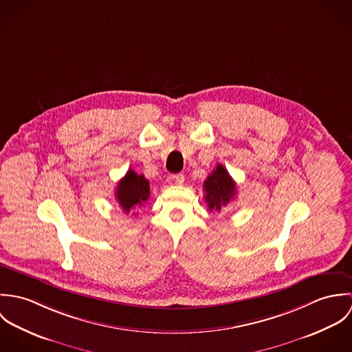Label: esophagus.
I'll return each instance as SVG.
<instances>
[{
    "mask_svg": "<svg viewBox=\"0 0 352 352\" xmlns=\"http://www.w3.org/2000/svg\"><path fill=\"white\" fill-rule=\"evenodd\" d=\"M172 179H173V182H175L177 186H182V184L184 183V175H183V173H176V175L172 176Z\"/></svg>",
    "mask_w": 352,
    "mask_h": 352,
    "instance_id": "obj_1",
    "label": "esophagus"
}]
</instances>
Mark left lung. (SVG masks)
<instances>
[{"mask_svg": "<svg viewBox=\"0 0 352 352\" xmlns=\"http://www.w3.org/2000/svg\"><path fill=\"white\" fill-rule=\"evenodd\" d=\"M204 187V199L208 204L210 210L221 211L223 206L234 199L237 190L236 183L229 175V172L221 164L208 175L203 183Z\"/></svg>", "mask_w": 352, "mask_h": 352, "instance_id": "1", "label": "left lung"}]
</instances>
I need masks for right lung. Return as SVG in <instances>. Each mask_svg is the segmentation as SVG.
Wrapping results in <instances>:
<instances>
[{
  "label": "right lung",
  "instance_id": "1",
  "mask_svg": "<svg viewBox=\"0 0 352 352\" xmlns=\"http://www.w3.org/2000/svg\"><path fill=\"white\" fill-rule=\"evenodd\" d=\"M115 197L123 211L129 214L131 210L144 206V203L149 199V180L145 179L144 175H137L133 169H129L126 176L118 183Z\"/></svg>",
  "mask_w": 352,
  "mask_h": 352
}]
</instances>
